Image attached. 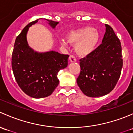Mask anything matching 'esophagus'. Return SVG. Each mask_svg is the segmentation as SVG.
<instances>
[{
	"mask_svg": "<svg viewBox=\"0 0 133 133\" xmlns=\"http://www.w3.org/2000/svg\"><path fill=\"white\" fill-rule=\"evenodd\" d=\"M69 61H70L71 63H75L76 62V59L75 58V57L74 56L70 55L69 57Z\"/></svg>",
	"mask_w": 133,
	"mask_h": 133,
	"instance_id": "esophagus-1",
	"label": "esophagus"
}]
</instances>
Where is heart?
<instances>
[{"label":"heart","instance_id":"1","mask_svg":"<svg viewBox=\"0 0 133 133\" xmlns=\"http://www.w3.org/2000/svg\"><path fill=\"white\" fill-rule=\"evenodd\" d=\"M68 43L75 45V51L79 56H87L95 50L99 42L100 35L97 29L87 27L72 31L67 34ZM61 45L67 46L65 40L61 41Z\"/></svg>","mask_w":133,"mask_h":133}]
</instances>
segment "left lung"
<instances>
[{"label": "left lung", "mask_w": 133, "mask_h": 133, "mask_svg": "<svg viewBox=\"0 0 133 133\" xmlns=\"http://www.w3.org/2000/svg\"><path fill=\"white\" fill-rule=\"evenodd\" d=\"M105 26L102 43L87 57L80 59L81 72L77 83L83 94L90 97L110 93L122 68L121 43L113 29L107 24Z\"/></svg>", "instance_id": "8db88e82"}]
</instances>
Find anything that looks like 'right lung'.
Masks as SVG:
<instances>
[{"instance_id": "obj_1", "label": "right lung", "mask_w": 133, "mask_h": 133, "mask_svg": "<svg viewBox=\"0 0 133 133\" xmlns=\"http://www.w3.org/2000/svg\"><path fill=\"white\" fill-rule=\"evenodd\" d=\"M39 19L26 25L16 37L11 59L16 83L25 94L35 98H44L52 94L59 84L57 73L67 66L69 57L54 50L39 52L30 47L27 40V32ZM44 20L54 29L59 24Z\"/></svg>"}]
</instances>
